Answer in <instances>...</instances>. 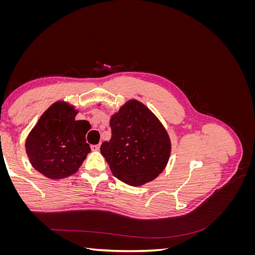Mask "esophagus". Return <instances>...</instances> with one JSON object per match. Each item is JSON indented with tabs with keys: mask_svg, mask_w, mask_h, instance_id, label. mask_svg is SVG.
Returning <instances> with one entry per match:
<instances>
[{
	"mask_svg": "<svg viewBox=\"0 0 255 255\" xmlns=\"http://www.w3.org/2000/svg\"><path fill=\"white\" fill-rule=\"evenodd\" d=\"M91 149H92V151H99V150H100V144L91 145Z\"/></svg>",
	"mask_w": 255,
	"mask_h": 255,
	"instance_id": "obj_1",
	"label": "esophagus"
}]
</instances>
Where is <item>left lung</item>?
Masks as SVG:
<instances>
[{
  "label": "left lung",
  "instance_id": "8db88e82",
  "mask_svg": "<svg viewBox=\"0 0 255 255\" xmlns=\"http://www.w3.org/2000/svg\"><path fill=\"white\" fill-rule=\"evenodd\" d=\"M112 138L101 153L113 174L130 186H141L164 171L171 153L166 128L148 107L128 100L110 120Z\"/></svg>",
  "mask_w": 255,
  "mask_h": 255
}]
</instances>
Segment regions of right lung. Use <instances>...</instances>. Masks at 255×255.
I'll return each mask as SVG.
<instances>
[{
	"mask_svg": "<svg viewBox=\"0 0 255 255\" xmlns=\"http://www.w3.org/2000/svg\"><path fill=\"white\" fill-rule=\"evenodd\" d=\"M78 111L65 101L52 104L30 130L25 150L30 164L51 180L74 174L90 152L86 120H75Z\"/></svg>",
	"mask_w": 255,
	"mask_h": 255,
	"instance_id": "add662e5",
	"label": "right lung"
}]
</instances>
